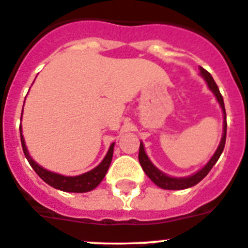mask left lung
<instances>
[{"label":"left lung","mask_w":248,"mask_h":248,"mask_svg":"<svg viewBox=\"0 0 248 248\" xmlns=\"http://www.w3.org/2000/svg\"><path fill=\"white\" fill-rule=\"evenodd\" d=\"M200 72H201V76H202L203 79L206 80L207 83V87L210 88V91L215 94V97L217 99V102L220 103L221 108H222L223 111V134H222V139L220 141V145H218L217 150L212 155V157L210 159V161L203 166L201 170H199L196 174L191 175V176H187V177H171V176H168L165 175L164 172H161L159 169L155 168L153 165V163L150 161V159L146 155L145 150H144V145L143 143H140V148H139V163L143 168L144 172L149 176L153 183L155 185H157L161 189H165V190H184V189H187V187H191V186H195L196 184L200 183L202 180L203 177L206 175L209 174L210 170L212 169V166L216 164V161L218 160V157L221 156L222 154L223 148H225V143H226V130H227V123H226V110H225V104H223V98L221 95L220 91H218V87L217 84L215 83L214 78L211 77V74L209 72L203 69V68H200Z\"/></svg>","instance_id":"obj_1"}]
</instances>
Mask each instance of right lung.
I'll use <instances>...</instances> for the list:
<instances>
[{"mask_svg":"<svg viewBox=\"0 0 248 248\" xmlns=\"http://www.w3.org/2000/svg\"><path fill=\"white\" fill-rule=\"evenodd\" d=\"M22 111H23V109H22ZM19 131H21L22 149H23L25 156L27 157L30 165L33 168V170L37 172V175H38L45 183H47L48 185H50L52 187H54V189L61 190V191L87 192L95 189V187L102 183L105 174L108 171L109 166H110L111 159H113L114 143L110 145V148H109L108 153H107V155H105V157L103 159L102 163H100L97 168H94L93 170L85 172V174L78 175V176H64V175H59L56 174V172L48 171L45 168L38 165V164L30 156L27 148H26L25 139H23V135H22L21 126H19Z\"/></svg>","mask_w":248,"mask_h":248,"instance_id":"right-lung-1","label":"right lung"}]
</instances>
